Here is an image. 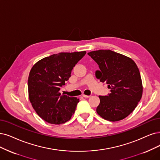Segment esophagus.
<instances>
[{
	"mask_svg": "<svg viewBox=\"0 0 160 160\" xmlns=\"http://www.w3.org/2000/svg\"><path fill=\"white\" fill-rule=\"evenodd\" d=\"M82 96H83L84 98H90L91 96H87V95H85V94H83V95H82Z\"/></svg>",
	"mask_w": 160,
	"mask_h": 160,
	"instance_id": "1",
	"label": "esophagus"
}]
</instances>
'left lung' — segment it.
Masks as SVG:
<instances>
[{
    "label": "left lung",
    "instance_id": "left-lung-1",
    "mask_svg": "<svg viewBox=\"0 0 160 160\" xmlns=\"http://www.w3.org/2000/svg\"><path fill=\"white\" fill-rule=\"evenodd\" d=\"M99 65L96 76L108 84V96H99L98 114L109 121L125 119L137 108L142 96L143 87L139 69L127 56L111 50L93 51L88 53Z\"/></svg>",
    "mask_w": 160,
    "mask_h": 160
}]
</instances>
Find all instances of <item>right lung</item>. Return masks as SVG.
Masks as SVG:
<instances>
[{
  "label": "right lung",
  "instance_id": "right-lung-1",
  "mask_svg": "<svg viewBox=\"0 0 160 160\" xmlns=\"http://www.w3.org/2000/svg\"><path fill=\"white\" fill-rule=\"evenodd\" d=\"M86 53L59 52L41 59L32 68L28 80L29 99L35 112L45 121L60 125L74 114L79 99L59 91Z\"/></svg>",
  "mask_w": 160,
  "mask_h": 160
}]
</instances>
